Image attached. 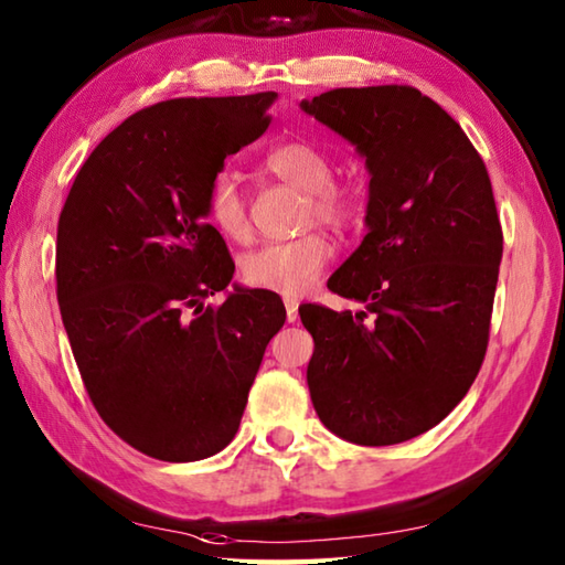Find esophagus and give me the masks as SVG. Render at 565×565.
Listing matches in <instances>:
<instances>
[{
    "instance_id": "esophagus-1",
    "label": "esophagus",
    "mask_w": 565,
    "mask_h": 565,
    "mask_svg": "<svg viewBox=\"0 0 565 565\" xmlns=\"http://www.w3.org/2000/svg\"><path fill=\"white\" fill-rule=\"evenodd\" d=\"M284 306H286V321L294 323L296 318H299V299H294V296H286Z\"/></svg>"
}]
</instances>
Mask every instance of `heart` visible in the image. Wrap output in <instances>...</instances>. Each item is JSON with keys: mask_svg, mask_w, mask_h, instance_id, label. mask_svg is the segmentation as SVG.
Returning a JSON list of instances; mask_svg holds the SVG:
<instances>
[{"mask_svg": "<svg viewBox=\"0 0 565 565\" xmlns=\"http://www.w3.org/2000/svg\"><path fill=\"white\" fill-rule=\"evenodd\" d=\"M269 175L309 192V217L333 227H348L363 212V194L355 184L333 182V162L313 142L289 140L271 148L262 160ZM210 222L227 239H244L249 232L247 202L230 172L214 175L207 188ZM333 256V244L323 234H306L294 242L264 244L244 259V279L256 289L301 296L321 279Z\"/></svg>", "mask_w": 565, "mask_h": 565, "instance_id": "obj_1", "label": "heart"}]
</instances>
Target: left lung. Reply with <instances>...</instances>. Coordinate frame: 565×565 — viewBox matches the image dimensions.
<instances>
[{"label":"left lung","mask_w":565,"mask_h":565,"mask_svg":"<svg viewBox=\"0 0 565 565\" xmlns=\"http://www.w3.org/2000/svg\"><path fill=\"white\" fill-rule=\"evenodd\" d=\"M301 110L355 146L371 175L367 234L328 279L365 309H299L313 407L353 445L405 443L452 413L484 361L504 249L489 172L413 86L335 88Z\"/></svg>","instance_id":"left-lung-1"}]
</instances>
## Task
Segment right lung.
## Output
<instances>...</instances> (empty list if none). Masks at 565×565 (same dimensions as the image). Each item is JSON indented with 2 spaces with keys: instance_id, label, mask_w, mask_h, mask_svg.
Segmentation results:
<instances>
[{
  "instance_id": "1",
  "label": "right lung",
  "mask_w": 565,
  "mask_h": 565,
  "mask_svg": "<svg viewBox=\"0 0 565 565\" xmlns=\"http://www.w3.org/2000/svg\"><path fill=\"white\" fill-rule=\"evenodd\" d=\"M274 90L172 98L122 120L78 170L56 234V296L104 423L162 461L217 455L239 429L286 321L264 289L224 291L234 262L207 222L224 158L269 128Z\"/></svg>"
}]
</instances>
